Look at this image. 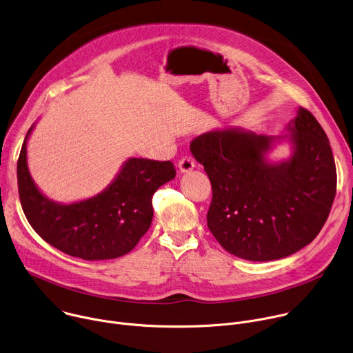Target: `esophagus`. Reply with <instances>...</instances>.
I'll use <instances>...</instances> for the list:
<instances>
[{
	"label": "esophagus",
	"instance_id": "esophagus-1",
	"mask_svg": "<svg viewBox=\"0 0 353 353\" xmlns=\"http://www.w3.org/2000/svg\"><path fill=\"white\" fill-rule=\"evenodd\" d=\"M194 166H195V162H194V159L191 157H184V158H181L179 161V170L181 173H187V172L192 170Z\"/></svg>",
	"mask_w": 353,
	"mask_h": 353
}]
</instances>
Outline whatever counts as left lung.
I'll return each mask as SVG.
<instances>
[{"label": "left lung", "mask_w": 353, "mask_h": 353, "mask_svg": "<svg viewBox=\"0 0 353 353\" xmlns=\"http://www.w3.org/2000/svg\"><path fill=\"white\" fill-rule=\"evenodd\" d=\"M289 130L294 152L278 165L264 158L272 137L239 128L210 131L190 143L212 185L208 228L236 257H288L312 243L330 215L336 169L327 134L303 108Z\"/></svg>", "instance_id": "left-lung-1"}]
</instances>
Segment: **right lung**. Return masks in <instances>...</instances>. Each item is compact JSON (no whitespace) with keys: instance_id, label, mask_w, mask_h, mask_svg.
Returning a JSON list of instances; mask_svg holds the SVG:
<instances>
[{"instance_id":"obj_1","label":"right lung","mask_w":353,"mask_h":353,"mask_svg":"<svg viewBox=\"0 0 353 353\" xmlns=\"http://www.w3.org/2000/svg\"><path fill=\"white\" fill-rule=\"evenodd\" d=\"M23 141L17 174L21 205L33 230L63 253L88 261L121 257L138 244L154 218L152 195L176 176L170 161L128 159L114 181L100 194L63 205L34 185Z\"/></svg>"}]
</instances>
